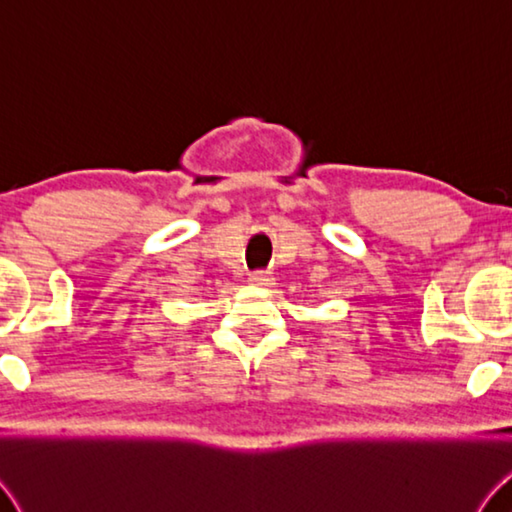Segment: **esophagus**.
<instances>
[{
	"label": "esophagus",
	"mask_w": 512,
	"mask_h": 512,
	"mask_svg": "<svg viewBox=\"0 0 512 512\" xmlns=\"http://www.w3.org/2000/svg\"><path fill=\"white\" fill-rule=\"evenodd\" d=\"M248 282L255 284V286H271L273 277H271V273H266V271H255V273H250Z\"/></svg>",
	"instance_id": "esophagus-1"
}]
</instances>
